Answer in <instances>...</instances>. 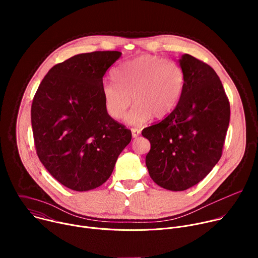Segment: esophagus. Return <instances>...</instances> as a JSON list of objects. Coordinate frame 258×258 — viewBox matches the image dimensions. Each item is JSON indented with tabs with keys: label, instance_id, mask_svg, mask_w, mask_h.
<instances>
[{
	"label": "esophagus",
	"instance_id": "esophagus-1",
	"mask_svg": "<svg viewBox=\"0 0 258 258\" xmlns=\"http://www.w3.org/2000/svg\"><path fill=\"white\" fill-rule=\"evenodd\" d=\"M140 134H141V130L136 128V127L132 128V136H133V138H134V139L138 138V137L140 136Z\"/></svg>",
	"mask_w": 258,
	"mask_h": 258
}]
</instances>
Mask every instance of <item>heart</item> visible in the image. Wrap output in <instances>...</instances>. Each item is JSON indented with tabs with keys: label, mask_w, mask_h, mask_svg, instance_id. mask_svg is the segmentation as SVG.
I'll return each instance as SVG.
<instances>
[{
	"label": "heart",
	"mask_w": 258,
	"mask_h": 258,
	"mask_svg": "<svg viewBox=\"0 0 258 258\" xmlns=\"http://www.w3.org/2000/svg\"><path fill=\"white\" fill-rule=\"evenodd\" d=\"M112 81L102 88V98L108 114L120 119L126 109L135 103L124 121L141 125L164 117L177 106L183 88L185 72L181 66L169 59L143 55L125 61L113 69Z\"/></svg>",
	"instance_id": "b5f03b06"
}]
</instances>
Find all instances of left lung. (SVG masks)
<instances>
[{
    "label": "left lung",
    "mask_w": 258,
    "mask_h": 258,
    "mask_svg": "<svg viewBox=\"0 0 258 258\" xmlns=\"http://www.w3.org/2000/svg\"><path fill=\"white\" fill-rule=\"evenodd\" d=\"M177 62L186 79L177 106L142 132L151 144L146 156L151 178L175 192L197 185L215 166L230 122V103L216 72L189 54Z\"/></svg>",
    "instance_id": "left-lung-1"
}]
</instances>
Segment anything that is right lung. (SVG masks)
<instances>
[{
    "label": "right lung",
    "mask_w": 258,
    "mask_h": 258,
    "mask_svg": "<svg viewBox=\"0 0 258 258\" xmlns=\"http://www.w3.org/2000/svg\"><path fill=\"white\" fill-rule=\"evenodd\" d=\"M121 53L96 51L53 66L31 105L36 153L50 174L78 192L96 189L111 175L131 131L109 116L103 77Z\"/></svg>",
    "instance_id": "add662e5"
}]
</instances>
